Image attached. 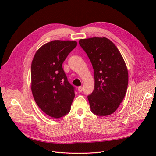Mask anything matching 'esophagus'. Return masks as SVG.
I'll use <instances>...</instances> for the list:
<instances>
[{
    "label": "esophagus",
    "mask_w": 156,
    "mask_h": 156,
    "mask_svg": "<svg viewBox=\"0 0 156 156\" xmlns=\"http://www.w3.org/2000/svg\"><path fill=\"white\" fill-rule=\"evenodd\" d=\"M82 90H83V88H82V87H78V91L79 92H81L82 91Z\"/></svg>",
    "instance_id": "obj_1"
}]
</instances>
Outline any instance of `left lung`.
<instances>
[{
    "label": "left lung",
    "mask_w": 156,
    "mask_h": 156,
    "mask_svg": "<svg viewBox=\"0 0 156 156\" xmlns=\"http://www.w3.org/2000/svg\"><path fill=\"white\" fill-rule=\"evenodd\" d=\"M79 44L94 69V88L88 96L92 112L109 115L123 100L128 86L127 66L115 45L106 37L80 39Z\"/></svg>",
    "instance_id": "1"
}]
</instances>
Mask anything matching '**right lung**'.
<instances>
[{
    "instance_id": "1",
    "label": "right lung",
    "mask_w": 156,
    "mask_h": 156,
    "mask_svg": "<svg viewBox=\"0 0 156 156\" xmlns=\"http://www.w3.org/2000/svg\"><path fill=\"white\" fill-rule=\"evenodd\" d=\"M77 42L54 40L39 48L31 64V90L35 101L45 114L58 119L68 114L75 87L68 80L62 64Z\"/></svg>"
}]
</instances>
